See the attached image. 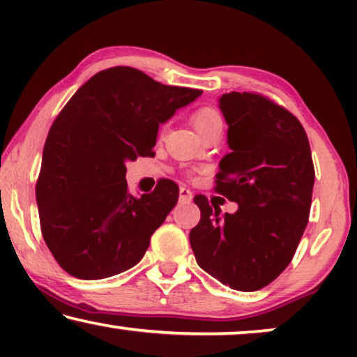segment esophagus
<instances>
[{
	"instance_id": "obj_1",
	"label": "esophagus",
	"mask_w": 357,
	"mask_h": 357,
	"mask_svg": "<svg viewBox=\"0 0 357 357\" xmlns=\"http://www.w3.org/2000/svg\"><path fill=\"white\" fill-rule=\"evenodd\" d=\"M192 198H193V195L187 187H180V190H178V199H180V202L188 203V202H192Z\"/></svg>"
}]
</instances>
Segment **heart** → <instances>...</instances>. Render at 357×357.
Masks as SVG:
<instances>
[{"label":"heart","instance_id":"obj_1","mask_svg":"<svg viewBox=\"0 0 357 357\" xmlns=\"http://www.w3.org/2000/svg\"><path fill=\"white\" fill-rule=\"evenodd\" d=\"M193 125L198 133H203L209 128H222V116L216 109L203 107L193 114Z\"/></svg>","mask_w":357,"mask_h":357}]
</instances>
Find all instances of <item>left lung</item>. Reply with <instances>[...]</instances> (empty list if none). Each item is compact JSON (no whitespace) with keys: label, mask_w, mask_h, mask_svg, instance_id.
I'll return each mask as SVG.
<instances>
[{"label":"left lung","mask_w":357,"mask_h":357,"mask_svg":"<svg viewBox=\"0 0 357 357\" xmlns=\"http://www.w3.org/2000/svg\"><path fill=\"white\" fill-rule=\"evenodd\" d=\"M231 153L219 162L216 192L238 204L234 214L198 195L190 231L199 268L224 286L258 291L294 257L309 221L315 170L304 126L291 112L252 92L219 97Z\"/></svg>","instance_id":"8db88e82"}]
</instances>
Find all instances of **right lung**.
I'll return each instance as SVG.
<instances>
[{"mask_svg": "<svg viewBox=\"0 0 357 357\" xmlns=\"http://www.w3.org/2000/svg\"><path fill=\"white\" fill-rule=\"evenodd\" d=\"M202 94L115 66L84 82L60 112L43 146L36 198L43 241L66 273L102 280L144 257L178 187L160 180L153 193L133 197L125 164L153 155L159 125Z\"/></svg>", "mask_w": 357, "mask_h": 357, "instance_id": "obj_1", "label": "right lung"}]
</instances>
